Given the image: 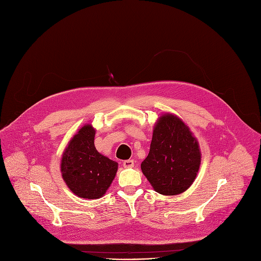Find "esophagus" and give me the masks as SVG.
<instances>
[{"label": "esophagus", "instance_id": "34e87169", "mask_svg": "<svg viewBox=\"0 0 261 261\" xmlns=\"http://www.w3.org/2000/svg\"><path fill=\"white\" fill-rule=\"evenodd\" d=\"M123 167L124 168H132L134 167V160H125L123 162Z\"/></svg>", "mask_w": 261, "mask_h": 261}]
</instances>
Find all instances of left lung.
I'll return each mask as SVG.
<instances>
[{"label": "left lung", "instance_id": "8db88e82", "mask_svg": "<svg viewBox=\"0 0 261 261\" xmlns=\"http://www.w3.org/2000/svg\"><path fill=\"white\" fill-rule=\"evenodd\" d=\"M200 161L198 141L183 120L170 113L160 116L149 153L141 163L153 190L163 195L183 193L194 182Z\"/></svg>", "mask_w": 261, "mask_h": 261}]
</instances>
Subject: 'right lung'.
<instances>
[{
  "instance_id": "right-lung-1",
  "label": "right lung",
  "mask_w": 261,
  "mask_h": 261,
  "mask_svg": "<svg viewBox=\"0 0 261 261\" xmlns=\"http://www.w3.org/2000/svg\"><path fill=\"white\" fill-rule=\"evenodd\" d=\"M96 129L88 123L80 127L63 152L61 172L68 188L88 199L102 197L118 170V163L97 151Z\"/></svg>"
}]
</instances>
